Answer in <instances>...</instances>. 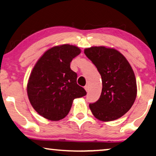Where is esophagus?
Masks as SVG:
<instances>
[{
    "instance_id": "1",
    "label": "esophagus",
    "mask_w": 156,
    "mask_h": 156,
    "mask_svg": "<svg viewBox=\"0 0 156 156\" xmlns=\"http://www.w3.org/2000/svg\"><path fill=\"white\" fill-rule=\"evenodd\" d=\"M84 89L86 90V91H89V86H87V85H86V86L84 87Z\"/></svg>"
}]
</instances>
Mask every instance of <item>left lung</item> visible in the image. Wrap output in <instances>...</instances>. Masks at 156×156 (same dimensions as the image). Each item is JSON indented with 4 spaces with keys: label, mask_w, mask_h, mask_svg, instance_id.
<instances>
[{
    "label": "left lung",
    "mask_w": 156,
    "mask_h": 156,
    "mask_svg": "<svg viewBox=\"0 0 156 156\" xmlns=\"http://www.w3.org/2000/svg\"><path fill=\"white\" fill-rule=\"evenodd\" d=\"M84 54L101 74L102 91L99 100L89 104L95 118L116 120L129 112L137 95L136 76L126 58L114 48L94 46Z\"/></svg>",
    "instance_id": "8db88e82"
}]
</instances>
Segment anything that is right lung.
I'll use <instances>...</instances> for the list:
<instances>
[{"mask_svg": "<svg viewBox=\"0 0 156 156\" xmlns=\"http://www.w3.org/2000/svg\"><path fill=\"white\" fill-rule=\"evenodd\" d=\"M81 53L80 48L65 44L44 52L34 66L27 84L29 101L44 119L61 120L69 112L74 99L87 94L76 84L77 74L70 62Z\"/></svg>", "mask_w": 156, "mask_h": 156, "instance_id": "1", "label": "right lung"}]
</instances>
